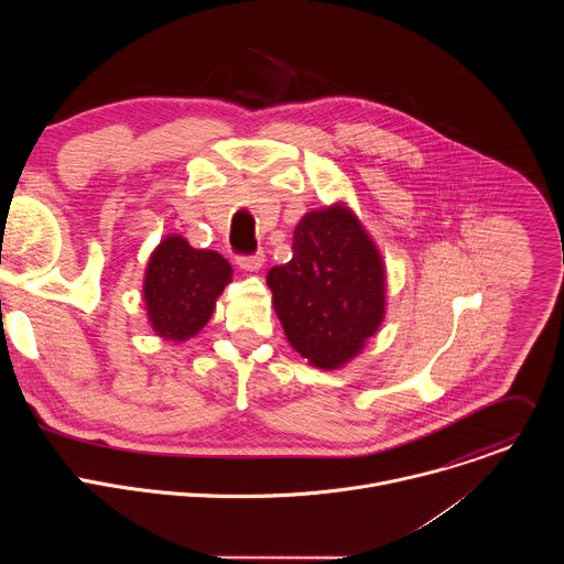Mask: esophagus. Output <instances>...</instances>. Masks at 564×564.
<instances>
[{
  "instance_id": "esophagus-1",
  "label": "esophagus",
  "mask_w": 564,
  "mask_h": 564,
  "mask_svg": "<svg viewBox=\"0 0 564 564\" xmlns=\"http://www.w3.org/2000/svg\"><path fill=\"white\" fill-rule=\"evenodd\" d=\"M236 263H238L240 270H246V272H259L263 268V263H265V257L261 252L252 254V257H238Z\"/></svg>"
}]
</instances>
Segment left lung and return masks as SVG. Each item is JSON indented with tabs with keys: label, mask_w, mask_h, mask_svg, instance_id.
<instances>
[{
	"label": "left lung",
	"mask_w": 564,
	"mask_h": 564,
	"mask_svg": "<svg viewBox=\"0 0 564 564\" xmlns=\"http://www.w3.org/2000/svg\"><path fill=\"white\" fill-rule=\"evenodd\" d=\"M292 252L268 272L283 333L310 366L344 368L383 321V259L344 203L307 212L294 229Z\"/></svg>",
	"instance_id": "8db88e82"
}]
</instances>
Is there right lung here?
Returning a JSON list of instances; mask_svg holds the SVG:
<instances>
[{
    "label": "right lung",
    "mask_w": 564,
    "mask_h": 564,
    "mask_svg": "<svg viewBox=\"0 0 564 564\" xmlns=\"http://www.w3.org/2000/svg\"><path fill=\"white\" fill-rule=\"evenodd\" d=\"M231 265L214 250H196L181 234H170L151 252L142 299L151 330L165 341L196 337L212 318L216 299L231 283Z\"/></svg>",
    "instance_id": "1"
}]
</instances>
